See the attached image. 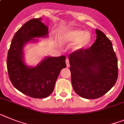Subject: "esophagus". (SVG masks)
<instances>
[{"label":"esophagus","mask_w":124,"mask_h":124,"mask_svg":"<svg viewBox=\"0 0 124 124\" xmlns=\"http://www.w3.org/2000/svg\"><path fill=\"white\" fill-rule=\"evenodd\" d=\"M66 66H67L68 68L70 67V62H69V60L68 59V58H66Z\"/></svg>","instance_id":"obj_1"}]
</instances>
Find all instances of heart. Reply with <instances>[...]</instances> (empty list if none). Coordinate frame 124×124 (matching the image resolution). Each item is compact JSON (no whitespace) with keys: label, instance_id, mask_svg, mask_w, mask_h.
<instances>
[{"label":"heart","instance_id":"heart-1","mask_svg":"<svg viewBox=\"0 0 124 124\" xmlns=\"http://www.w3.org/2000/svg\"><path fill=\"white\" fill-rule=\"evenodd\" d=\"M61 42L63 44H74L73 49L78 51L86 48L92 41L90 32L79 29H71L61 35Z\"/></svg>","mask_w":124,"mask_h":124}]
</instances>
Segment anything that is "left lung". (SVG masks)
<instances>
[{
  "label": "left lung",
  "mask_w": 124,
  "mask_h": 124,
  "mask_svg": "<svg viewBox=\"0 0 124 124\" xmlns=\"http://www.w3.org/2000/svg\"><path fill=\"white\" fill-rule=\"evenodd\" d=\"M95 32L97 39L89 49L68 56L73 90L86 99L102 97L114 86L118 77L117 58L112 44L101 31Z\"/></svg>",
  "instance_id": "obj_1"
}]
</instances>
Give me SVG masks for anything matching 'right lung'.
Instances as JSON below:
<instances>
[{
    "instance_id": "1",
    "label": "right lung",
    "mask_w": 124,
    "mask_h": 124,
    "mask_svg": "<svg viewBox=\"0 0 124 124\" xmlns=\"http://www.w3.org/2000/svg\"><path fill=\"white\" fill-rule=\"evenodd\" d=\"M41 17L27 22L15 34L8 51L7 66L10 81L17 90L35 98H44L52 93L61 70L66 67V57H45L35 66L24 61V48L36 38L48 37V27Z\"/></svg>"
}]
</instances>
